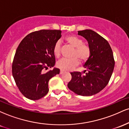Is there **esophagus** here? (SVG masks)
Instances as JSON below:
<instances>
[{
  "instance_id": "esophagus-1",
  "label": "esophagus",
  "mask_w": 129,
  "mask_h": 129,
  "mask_svg": "<svg viewBox=\"0 0 129 129\" xmlns=\"http://www.w3.org/2000/svg\"><path fill=\"white\" fill-rule=\"evenodd\" d=\"M63 73H64V71H63V70L60 71V75H62Z\"/></svg>"
}]
</instances>
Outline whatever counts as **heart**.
Masks as SVG:
<instances>
[{
    "mask_svg": "<svg viewBox=\"0 0 129 129\" xmlns=\"http://www.w3.org/2000/svg\"><path fill=\"white\" fill-rule=\"evenodd\" d=\"M66 41L71 47L75 48L72 59H63L57 62V67L62 70H71L79 64V60L81 62H85L89 59L91 51L88 45L83 44L81 39L75 36H69L66 38ZM61 53L60 41H57L53 47V53L56 57H59Z\"/></svg>",
    "mask_w": 129,
    "mask_h": 129,
    "instance_id": "obj_1",
    "label": "heart"
}]
</instances>
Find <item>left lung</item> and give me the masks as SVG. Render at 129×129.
<instances>
[{
    "mask_svg": "<svg viewBox=\"0 0 129 129\" xmlns=\"http://www.w3.org/2000/svg\"><path fill=\"white\" fill-rule=\"evenodd\" d=\"M78 35L88 42L91 54L83 67L84 74L72 72L69 88L78 95L89 96L104 89L109 83L115 67L113 54L109 42L91 29L79 31Z\"/></svg>",
    "mask_w": 129,
    "mask_h": 129,
    "instance_id": "obj_1",
    "label": "left lung"
}]
</instances>
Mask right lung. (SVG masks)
Masks as SVG:
<instances>
[{
	"mask_svg": "<svg viewBox=\"0 0 129 129\" xmlns=\"http://www.w3.org/2000/svg\"><path fill=\"white\" fill-rule=\"evenodd\" d=\"M60 30L42 29L29 33L20 42L12 65L16 85L24 96L38 100L48 92V81L59 74L55 65L53 47L61 37Z\"/></svg>",
	"mask_w": 129,
	"mask_h": 129,
	"instance_id": "obj_1",
	"label": "right lung"
}]
</instances>
